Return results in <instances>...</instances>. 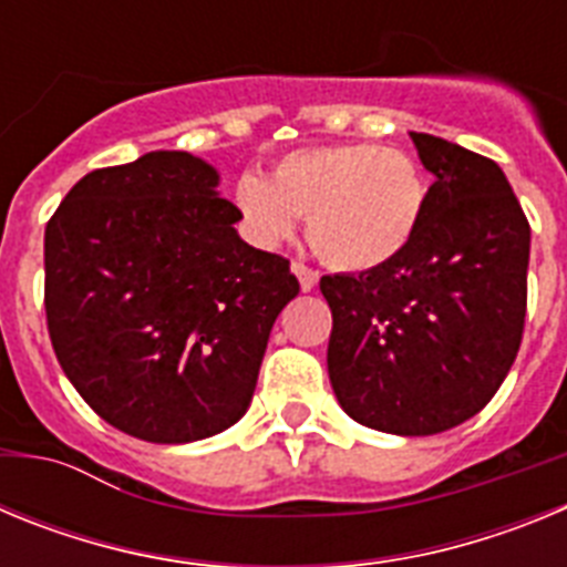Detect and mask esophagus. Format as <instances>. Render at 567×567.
Masks as SVG:
<instances>
[{
	"instance_id": "esophagus-1",
	"label": "esophagus",
	"mask_w": 567,
	"mask_h": 567,
	"mask_svg": "<svg viewBox=\"0 0 567 567\" xmlns=\"http://www.w3.org/2000/svg\"><path fill=\"white\" fill-rule=\"evenodd\" d=\"M292 272L298 275L300 289H303V292H312V289L318 287V272H315L312 267H307V264H300V260H295Z\"/></svg>"
}]
</instances>
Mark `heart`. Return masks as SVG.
<instances>
[{"label":"heart","mask_w":567,"mask_h":567,"mask_svg":"<svg viewBox=\"0 0 567 567\" xmlns=\"http://www.w3.org/2000/svg\"><path fill=\"white\" fill-rule=\"evenodd\" d=\"M429 204V182L412 153L369 142L318 144L278 158L272 182L244 173L235 184L240 227L258 247L307 238L323 264L369 272L405 252Z\"/></svg>","instance_id":"obj_1"}]
</instances>
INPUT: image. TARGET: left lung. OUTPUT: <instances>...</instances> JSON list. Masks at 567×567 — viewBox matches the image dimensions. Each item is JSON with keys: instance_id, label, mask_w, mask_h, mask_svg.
Listing matches in <instances>:
<instances>
[{"instance_id": "8db88e82", "label": "left lung", "mask_w": 567, "mask_h": 567, "mask_svg": "<svg viewBox=\"0 0 567 567\" xmlns=\"http://www.w3.org/2000/svg\"><path fill=\"white\" fill-rule=\"evenodd\" d=\"M434 173L400 258L323 275L329 380L343 412L378 432L425 437L483 412L523 343L530 227L497 164L412 133Z\"/></svg>"}]
</instances>
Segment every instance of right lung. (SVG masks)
<instances>
[{
	"mask_svg": "<svg viewBox=\"0 0 567 567\" xmlns=\"http://www.w3.org/2000/svg\"><path fill=\"white\" fill-rule=\"evenodd\" d=\"M218 175L182 150L93 169L44 227V315L84 403L130 437L189 443L244 417L300 284L240 240Z\"/></svg>",
	"mask_w": 567,
	"mask_h": 567,
	"instance_id": "add662e5",
	"label": "right lung"
}]
</instances>
